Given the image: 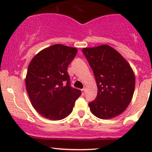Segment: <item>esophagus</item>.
Instances as JSON below:
<instances>
[{
    "label": "esophagus",
    "mask_w": 152,
    "mask_h": 152,
    "mask_svg": "<svg viewBox=\"0 0 152 152\" xmlns=\"http://www.w3.org/2000/svg\"><path fill=\"white\" fill-rule=\"evenodd\" d=\"M85 91H86V88L85 87V88H83L82 90V94L83 95H85Z\"/></svg>",
    "instance_id": "esophagus-1"
}]
</instances>
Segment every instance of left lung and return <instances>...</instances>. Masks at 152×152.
<instances>
[{"mask_svg":"<svg viewBox=\"0 0 152 152\" xmlns=\"http://www.w3.org/2000/svg\"><path fill=\"white\" fill-rule=\"evenodd\" d=\"M82 53L94 73L98 94L89 103L90 111L101 119L121 114L131 102L135 76L129 64L108 45L85 48Z\"/></svg>","mask_w":152,"mask_h":152,"instance_id":"1","label":"left lung"}]
</instances>
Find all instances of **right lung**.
<instances>
[{"instance_id": "right-lung-1", "label": "right lung", "mask_w": 152, "mask_h": 152, "mask_svg": "<svg viewBox=\"0 0 152 152\" xmlns=\"http://www.w3.org/2000/svg\"><path fill=\"white\" fill-rule=\"evenodd\" d=\"M76 48L56 44L32 59L26 87L34 108L45 118L62 120L71 113L82 92L70 87L67 66L77 53Z\"/></svg>"}]
</instances>
